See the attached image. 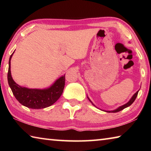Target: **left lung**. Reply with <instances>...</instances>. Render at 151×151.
<instances>
[{"mask_svg":"<svg viewBox=\"0 0 151 151\" xmlns=\"http://www.w3.org/2000/svg\"><path fill=\"white\" fill-rule=\"evenodd\" d=\"M138 93H139V91H138L136 93H135L133 96H132V98L131 99V100H130L129 102H128L127 103H126L125 104H124V105H122V106H120V107H119L118 109H115V110H114V111H106V112H119V111H122V110H123L124 109H125V108H127V107H128V106H131V104L133 103V102L135 101V99H136V98H137V95H138ZM88 97V96H87ZM88 100L90 101L91 102V101L90 100V99H88ZM91 103L93 104V105L94 106H96L95 105H94V104L92 103L91 102Z\"/></svg>","mask_w":151,"mask_h":151,"instance_id":"1","label":"left lung"}]
</instances>
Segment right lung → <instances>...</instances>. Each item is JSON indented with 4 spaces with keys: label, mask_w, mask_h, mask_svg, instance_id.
<instances>
[{
    "label": "right lung",
    "mask_w": 151,
    "mask_h": 151,
    "mask_svg": "<svg viewBox=\"0 0 151 151\" xmlns=\"http://www.w3.org/2000/svg\"><path fill=\"white\" fill-rule=\"evenodd\" d=\"M13 53L9 58L7 78L9 86L17 100L23 106L33 109H44L54 104L60 98L63 92L65 75L57 79L49 88L37 89L22 87L15 83L11 76V60Z\"/></svg>",
    "instance_id": "right-lung-1"
}]
</instances>
